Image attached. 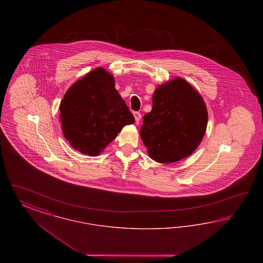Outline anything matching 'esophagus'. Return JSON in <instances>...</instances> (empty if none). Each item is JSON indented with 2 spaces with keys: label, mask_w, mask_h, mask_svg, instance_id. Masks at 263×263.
<instances>
[{
  "label": "esophagus",
  "mask_w": 263,
  "mask_h": 263,
  "mask_svg": "<svg viewBox=\"0 0 263 263\" xmlns=\"http://www.w3.org/2000/svg\"><path fill=\"white\" fill-rule=\"evenodd\" d=\"M133 114H134V117H135V120H136V122H137V123H139V121L141 120V117H142L141 113L137 112V111H136V112H134L133 113Z\"/></svg>",
  "instance_id": "34e87169"
}]
</instances>
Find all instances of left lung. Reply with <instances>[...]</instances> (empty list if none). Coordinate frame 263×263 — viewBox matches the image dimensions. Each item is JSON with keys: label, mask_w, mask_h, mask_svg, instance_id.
<instances>
[{"label": "left lung", "mask_w": 263, "mask_h": 263, "mask_svg": "<svg viewBox=\"0 0 263 263\" xmlns=\"http://www.w3.org/2000/svg\"><path fill=\"white\" fill-rule=\"evenodd\" d=\"M140 136L151 159L175 163L190 156L204 137L208 112L199 92L181 78L159 86Z\"/></svg>", "instance_id": "left-lung-1"}]
</instances>
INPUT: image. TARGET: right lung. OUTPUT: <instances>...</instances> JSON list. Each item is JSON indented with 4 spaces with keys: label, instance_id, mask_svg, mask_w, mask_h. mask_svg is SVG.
Returning <instances> with one entry per match:
<instances>
[{
    "label": "right lung",
    "instance_id": "1",
    "mask_svg": "<svg viewBox=\"0 0 263 263\" xmlns=\"http://www.w3.org/2000/svg\"><path fill=\"white\" fill-rule=\"evenodd\" d=\"M64 137L76 150L99 156L125 125L135 122L115 89L114 78L93 69L69 88L60 103Z\"/></svg>",
    "mask_w": 263,
    "mask_h": 263
}]
</instances>
